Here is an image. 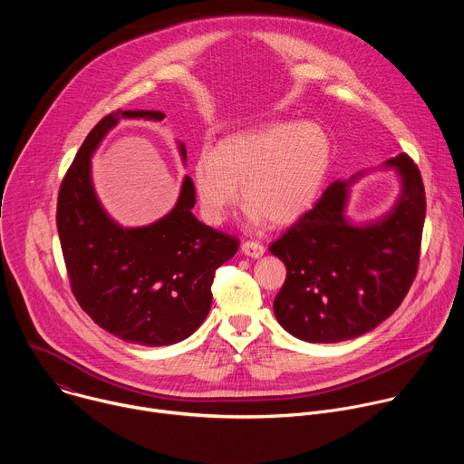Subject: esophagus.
I'll return each mask as SVG.
<instances>
[{"mask_svg":"<svg viewBox=\"0 0 464 464\" xmlns=\"http://www.w3.org/2000/svg\"><path fill=\"white\" fill-rule=\"evenodd\" d=\"M240 251H242L246 256L258 258V256H262V255H264V251H266V247H264V246H262V244H258V242H242Z\"/></svg>","mask_w":464,"mask_h":464,"instance_id":"34e87169","label":"esophagus"}]
</instances>
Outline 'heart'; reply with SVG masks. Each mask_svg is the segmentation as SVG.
<instances>
[{
    "instance_id": "heart-1",
    "label": "heart",
    "mask_w": 464,
    "mask_h": 464,
    "mask_svg": "<svg viewBox=\"0 0 464 464\" xmlns=\"http://www.w3.org/2000/svg\"><path fill=\"white\" fill-rule=\"evenodd\" d=\"M330 158L328 136L315 122L274 121L237 131L196 158L192 187L202 218L220 226L240 185L251 226H290L315 204Z\"/></svg>"
}]
</instances>
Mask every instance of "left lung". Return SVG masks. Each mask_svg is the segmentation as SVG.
<instances>
[{"label":"left lung","mask_w":464,"mask_h":464,"mask_svg":"<svg viewBox=\"0 0 464 464\" xmlns=\"http://www.w3.org/2000/svg\"><path fill=\"white\" fill-rule=\"evenodd\" d=\"M378 169H392L401 181L387 213L369 222L349 218L351 185L376 169L360 170L330 183L314 209L270 246L286 266L274 312L297 340L340 343L369 333L401 306L417 276L426 217L420 172L406 154Z\"/></svg>","instance_id":"left-lung-1"}]
</instances>
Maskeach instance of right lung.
<instances>
[{
  "label": "right lung",
  "mask_w": 464,
  "mask_h": 464,
  "mask_svg": "<svg viewBox=\"0 0 464 464\" xmlns=\"http://www.w3.org/2000/svg\"><path fill=\"white\" fill-rule=\"evenodd\" d=\"M121 119L163 121L158 110H117L90 131L65 174L56 227L72 290L82 310L110 334L143 347L188 338L211 310L215 272L238 240L192 215V179L160 220L122 227L102 208L92 181V156ZM181 161L187 150L178 141Z\"/></svg>",
  "instance_id": "1"
}]
</instances>
